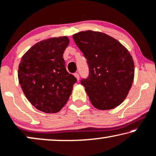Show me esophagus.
<instances>
[{"instance_id":"1","label":"esophagus","mask_w":156,"mask_h":156,"mask_svg":"<svg viewBox=\"0 0 156 156\" xmlns=\"http://www.w3.org/2000/svg\"><path fill=\"white\" fill-rule=\"evenodd\" d=\"M74 76H75V77H76V78H77V80H79V78H80V76H79V74L78 73H74Z\"/></svg>"}]
</instances>
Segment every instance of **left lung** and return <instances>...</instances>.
<instances>
[{
  "mask_svg": "<svg viewBox=\"0 0 156 156\" xmlns=\"http://www.w3.org/2000/svg\"><path fill=\"white\" fill-rule=\"evenodd\" d=\"M73 38L87 60L89 75L83 78L91 103L95 108L117 107L128 94L134 78V63L127 49L105 33L86 30Z\"/></svg>",
  "mask_w": 156,
  "mask_h": 156,
  "instance_id": "1",
  "label": "left lung"
}]
</instances>
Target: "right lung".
I'll use <instances>...</instances> for the list:
<instances>
[{
    "label": "right lung",
    "mask_w": 156,
    "mask_h": 156,
    "mask_svg": "<svg viewBox=\"0 0 156 156\" xmlns=\"http://www.w3.org/2000/svg\"><path fill=\"white\" fill-rule=\"evenodd\" d=\"M68 37L51 38L33 45L22 57L18 79L27 99L39 111L55 113L63 108L77 79L66 69Z\"/></svg>",
    "instance_id": "1"
}]
</instances>
